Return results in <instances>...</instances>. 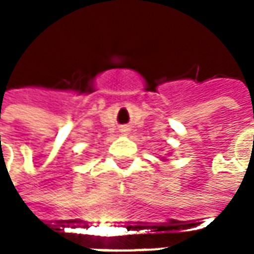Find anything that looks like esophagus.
Listing matches in <instances>:
<instances>
[{"mask_svg": "<svg viewBox=\"0 0 254 254\" xmlns=\"http://www.w3.org/2000/svg\"><path fill=\"white\" fill-rule=\"evenodd\" d=\"M122 132H124V134H127V132H128V128H122Z\"/></svg>", "mask_w": 254, "mask_h": 254, "instance_id": "obj_1", "label": "esophagus"}]
</instances>
